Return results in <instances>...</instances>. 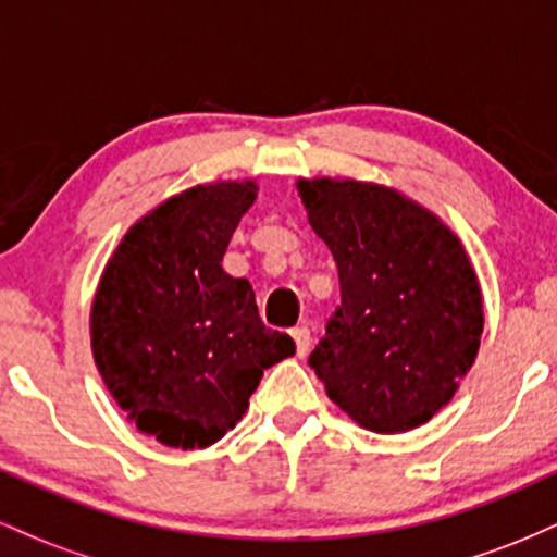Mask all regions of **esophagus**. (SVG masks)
Returning a JSON list of instances; mask_svg holds the SVG:
<instances>
[{"mask_svg": "<svg viewBox=\"0 0 557 557\" xmlns=\"http://www.w3.org/2000/svg\"><path fill=\"white\" fill-rule=\"evenodd\" d=\"M293 335V341H296V350H298V356H306L309 354V345H311V332L306 330V327H296L290 332Z\"/></svg>", "mask_w": 557, "mask_h": 557, "instance_id": "esophagus-1", "label": "esophagus"}]
</instances>
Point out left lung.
<instances>
[{
    "mask_svg": "<svg viewBox=\"0 0 557 557\" xmlns=\"http://www.w3.org/2000/svg\"><path fill=\"white\" fill-rule=\"evenodd\" d=\"M296 188L341 274L311 369L363 430H417L479 354L484 306L469 253L437 214L387 185L300 177Z\"/></svg>",
    "mask_w": 557,
    "mask_h": 557,
    "instance_id": "1",
    "label": "left lung"
}]
</instances>
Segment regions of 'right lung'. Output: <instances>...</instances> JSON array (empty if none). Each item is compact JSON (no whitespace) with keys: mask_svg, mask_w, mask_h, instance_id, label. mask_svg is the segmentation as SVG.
<instances>
[{"mask_svg":"<svg viewBox=\"0 0 557 557\" xmlns=\"http://www.w3.org/2000/svg\"><path fill=\"white\" fill-rule=\"evenodd\" d=\"M253 181H220L159 203L123 235L91 304V350L107 389L168 447H209L243 419L272 363L296 354L264 327L248 280L222 270Z\"/></svg>","mask_w":557,"mask_h":557,"instance_id":"obj_1","label":"right lung"}]
</instances>
